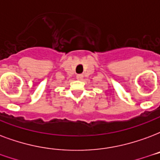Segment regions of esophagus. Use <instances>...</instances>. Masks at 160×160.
Returning <instances> with one entry per match:
<instances>
[{"mask_svg":"<svg viewBox=\"0 0 160 160\" xmlns=\"http://www.w3.org/2000/svg\"><path fill=\"white\" fill-rule=\"evenodd\" d=\"M76 79L77 80H82L83 79V74H77Z\"/></svg>","mask_w":160,"mask_h":160,"instance_id":"1","label":"esophagus"}]
</instances>
